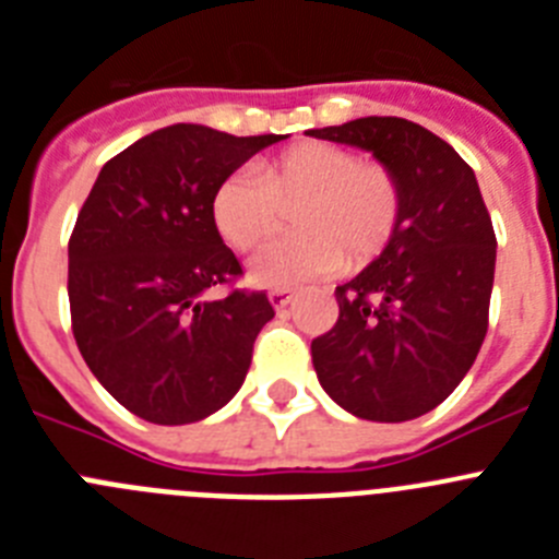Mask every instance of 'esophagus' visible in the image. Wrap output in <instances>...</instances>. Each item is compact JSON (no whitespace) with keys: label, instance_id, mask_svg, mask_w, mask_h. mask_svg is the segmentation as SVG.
<instances>
[{"label":"esophagus","instance_id":"1","mask_svg":"<svg viewBox=\"0 0 559 559\" xmlns=\"http://www.w3.org/2000/svg\"><path fill=\"white\" fill-rule=\"evenodd\" d=\"M269 299H271V305H274L276 310H283V308H288L290 302H294L296 294L290 288H274L269 294Z\"/></svg>","mask_w":559,"mask_h":559}]
</instances>
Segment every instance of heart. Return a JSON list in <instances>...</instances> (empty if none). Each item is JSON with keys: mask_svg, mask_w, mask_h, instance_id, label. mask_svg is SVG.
I'll return each mask as SVG.
<instances>
[{"mask_svg": "<svg viewBox=\"0 0 559 559\" xmlns=\"http://www.w3.org/2000/svg\"><path fill=\"white\" fill-rule=\"evenodd\" d=\"M290 212L294 235L254 257L257 283L288 288L344 265H369L386 251L403 212V190L386 165L358 162L328 142H299L274 159L240 170L212 195V224L237 251L265 243Z\"/></svg>", "mask_w": 559, "mask_h": 559, "instance_id": "obj_1", "label": "heart"}]
</instances>
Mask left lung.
<instances>
[{
  "label": "left lung",
  "mask_w": 559,
  "mask_h": 559,
  "mask_svg": "<svg viewBox=\"0 0 559 559\" xmlns=\"http://www.w3.org/2000/svg\"><path fill=\"white\" fill-rule=\"evenodd\" d=\"M308 133L369 151L403 190L392 243L335 288L338 322L310 344L319 383L360 419L423 417L462 383L490 322L496 231L473 167L403 117Z\"/></svg>",
  "instance_id": "obj_1"
}]
</instances>
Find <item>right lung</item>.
Masks as SVG:
<instances>
[{"label": "right lung", "instance_id": "1", "mask_svg": "<svg viewBox=\"0 0 559 559\" xmlns=\"http://www.w3.org/2000/svg\"><path fill=\"white\" fill-rule=\"evenodd\" d=\"M280 133L231 136L167 126L103 165L69 237V313L86 367L120 406L156 426L218 412L243 386L254 338L274 319L265 290L212 224V195Z\"/></svg>", "mask_w": 559, "mask_h": 559}]
</instances>
